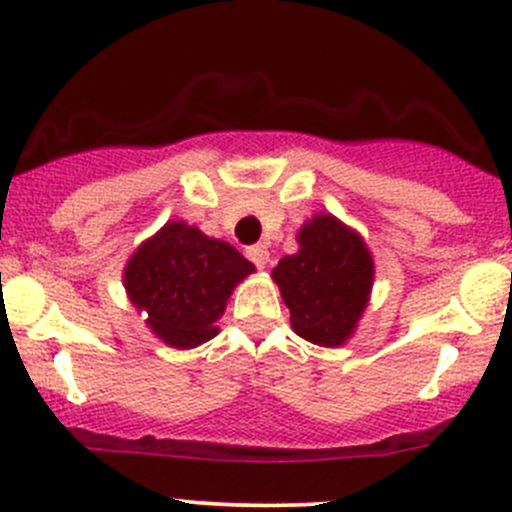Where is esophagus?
<instances>
[{
  "label": "esophagus",
  "mask_w": 512,
  "mask_h": 512,
  "mask_svg": "<svg viewBox=\"0 0 512 512\" xmlns=\"http://www.w3.org/2000/svg\"><path fill=\"white\" fill-rule=\"evenodd\" d=\"M245 255H248V260H250L252 264H255V267H260V269L267 267V262H269V250H267V245H250Z\"/></svg>",
  "instance_id": "1"
}]
</instances>
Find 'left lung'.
Instances as JSON below:
<instances>
[{
    "label": "left lung",
    "mask_w": 512,
    "mask_h": 512,
    "mask_svg": "<svg viewBox=\"0 0 512 512\" xmlns=\"http://www.w3.org/2000/svg\"><path fill=\"white\" fill-rule=\"evenodd\" d=\"M301 250L274 267L298 337L339 346L354 332L368 303L373 260L363 240L334 216H315L298 233Z\"/></svg>",
    "instance_id": "obj_1"
}]
</instances>
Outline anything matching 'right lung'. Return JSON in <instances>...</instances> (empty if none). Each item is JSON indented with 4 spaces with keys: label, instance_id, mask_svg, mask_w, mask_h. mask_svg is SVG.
<instances>
[{
    "label": "right lung",
    "instance_id": "obj_1",
    "mask_svg": "<svg viewBox=\"0 0 512 512\" xmlns=\"http://www.w3.org/2000/svg\"><path fill=\"white\" fill-rule=\"evenodd\" d=\"M252 269L233 245L173 221L134 252L125 286L156 337L175 349H192L219 332L216 320L233 286Z\"/></svg>",
    "mask_w": 512,
    "mask_h": 512
}]
</instances>
